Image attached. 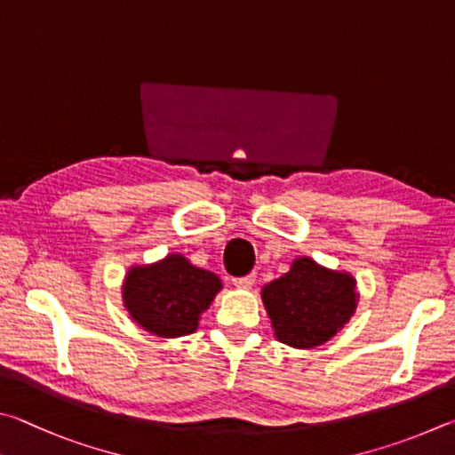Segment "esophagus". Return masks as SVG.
<instances>
[{
    "label": "esophagus",
    "mask_w": 455,
    "mask_h": 455,
    "mask_svg": "<svg viewBox=\"0 0 455 455\" xmlns=\"http://www.w3.org/2000/svg\"><path fill=\"white\" fill-rule=\"evenodd\" d=\"M256 283V274H250V275H243V277H235L234 285L237 290H250L251 285Z\"/></svg>",
    "instance_id": "esophagus-1"
}]
</instances>
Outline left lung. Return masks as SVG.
Masks as SVG:
<instances>
[{"instance_id":"left-lung-1","label":"left lung","mask_w":455,"mask_h":455,"mask_svg":"<svg viewBox=\"0 0 455 455\" xmlns=\"http://www.w3.org/2000/svg\"><path fill=\"white\" fill-rule=\"evenodd\" d=\"M360 293L355 277L323 267L312 258H296L288 274L261 288L277 341L309 349L330 341L355 314Z\"/></svg>"}]
</instances>
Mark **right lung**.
Wrapping results in <instances>:
<instances>
[{
    "label": "right lung",
    "mask_w": 455,
    "mask_h": 455,
    "mask_svg": "<svg viewBox=\"0 0 455 455\" xmlns=\"http://www.w3.org/2000/svg\"><path fill=\"white\" fill-rule=\"evenodd\" d=\"M221 288L213 272L196 267L181 253H167L154 264L127 269L122 299L141 330L170 339L194 333Z\"/></svg>",
    "instance_id": "1"
}]
</instances>
